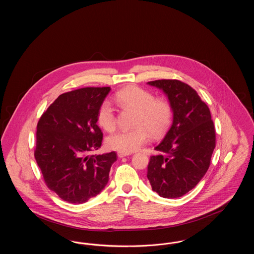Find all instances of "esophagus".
I'll return each instance as SVG.
<instances>
[{
    "label": "esophagus",
    "instance_id": "34e87169",
    "mask_svg": "<svg viewBox=\"0 0 254 254\" xmlns=\"http://www.w3.org/2000/svg\"><path fill=\"white\" fill-rule=\"evenodd\" d=\"M118 157L123 158L126 157V156H128V155H130L131 153H127V152H121V151H118Z\"/></svg>",
    "mask_w": 254,
    "mask_h": 254
}]
</instances>
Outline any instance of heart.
<instances>
[{"mask_svg": "<svg viewBox=\"0 0 254 254\" xmlns=\"http://www.w3.org/2000/svg\"><path fill=\"white\" fill-rule=\"evenodd\" d=\"M116 101L123 108L137 112L132 130H121L109 136L108 145L112 149L130 153L145 145L148 133L156 138L168 128L171 120V108L167 101L155 99L149 91L129 85L119 90L115 95ZM97 121L101 127L112 131L116 127V115L111 104L104 102L97 114Z\"/></svg>", "mask_w": 254, "mask_h": 254, "instance_id": "b5f03b06", "label": "heart"}]
</instances>
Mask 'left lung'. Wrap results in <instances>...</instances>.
<instances>
[{"label": "left lung", "mask_w": 254, "mask_h": 254, "mask_svg": "<svg viewBox=\"0 0 254 254\" xmlns=\"http://www.w3.org/2000/svg\"><path fill=\"white\" fill-rule=\"evenodd\" d=\"M147 84L166 93L173 122L155 146L160 154L150 157L146 177L161 197L178 198L191 190L209 168L216 143L214 124L208 107L191 86L179 80Z\"/></svg>", "instance_id": "left-lung-1"}]
</instances>
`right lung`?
<instances>
[{
	"mask_svg": "<svg viewBox=\"0 0 254 254\" xmlns=\"http://www.w3.org/2000/svg\"><path fill=\"white\" fill-rule=\"evenodd\" d=\"M109 91L105 86L63 93L38 122L37 164L49 190L67 203L83 204L100 193L117 160L114 151L90 155L102 145L97 114Z\"/></svg>",
	"mask_w": 254,
	"mask_h": 254,
	"instance_id": "obj_1",
	"label": "right lung"
}]
</instances>
